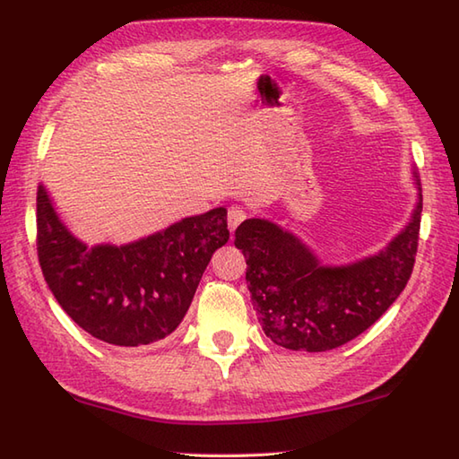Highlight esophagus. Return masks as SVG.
<instances>
[{
	"label": "esophagus",
	"instance_id": "obj_1",
	"mask_svg": "<svg viewBox=\"0 0 459 459\" xmlns=\"http://www.w3.org/2000/svg\"><path fill=\"white\" fill-rule=\"evenodd\" d=\"M247 218V213L243 208H239V205H231V208L228 210V226H230V231L236 230L239 223Z\"/></svg>",
	"mask_w": 459,
	"mask_h": 459
}]
</instances>
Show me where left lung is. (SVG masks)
<instances>
[{
    "label": "left lung",
    "mask_w": 459,
    "mask_h": 459,
    "mask_svg": "<svg viewBox=\"0 0 459 459\" xmlns=\"http://www.w3.org/2000/svg\"><path fill=\"white\" fill-rule=\"evenodd\" d=\"M418 202L410 221L378 254L326 265L277 223L251 218L236 230L246 279L261 329L279 347L323 352L377 323L404 291L418 249L422 184L412 168Z\"/></svg>",
    "instance_id": "obj_1"
}]
</instances>
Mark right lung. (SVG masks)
Instances as JSON below:
<instances>
[{
    "instance_id": "obj_1",
    "label": "right lung",
    "mask_w": 459,
    "mask_h": 459,
    "mask_svg": "<svg viewBox=\"0 0 459 459\" xmlns=\"http://www.w3.org/2000/svg\"><path fill=\"white\" fill-rule=\"evenodd\" d=\"M230 239L228 210L182 218L136 241L87 246L37 190V251L47 285L82 331L115 347H140L178 329L213 251Z\"/></svg>"
}]
</instances>
